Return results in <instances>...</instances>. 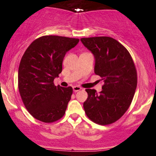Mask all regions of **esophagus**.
<instances>
[{"mask_svg": "<svg viewBox=\"0 0 156 156\" xmlns=\"http://www.w3.org/2000/svg\"><path fill=\"white\" fill-rule=\"evenodd\" d=\"M80 90H81V87H79V86H74V87H73V91H74L75 92H78V91H80Z\"/></svg>", "mask_w": 156, "mask_h": 156, "instance_id": "1", "label": "esophagus"}]
</instances>
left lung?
Listing matches in <instances>:
<instances>
[{
	"mask_svg": "<svg viewBox=\"0 0 156 156\" xmlns=\"http://www.w3.org/2000/svg\"><path fill=\"white\" fill-rule=\"evenodd\" d=\"M81 43L95 57V75L104 81L99 94L87 88L83 103L87 116L100 125L110 124L123 116L130 106L137 88V71L128 50L108 36L81 38Z\"/></svg>",
	"mask_w": 156,
	"mask_h": 156,
	"instance_id": "8db88e82",
	"label": "left lung"
}]
</instances>
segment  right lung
<instances>
[{
  "label": "right lung",
  "instance_id": "right-lung-1",
  "mask_svg": "<svg viewBox=\"0 0 156 156\" xmlns=\"http://www.w3.org/2000/svg\"><path fill=\"white\" fill-rule=\"evenodd\" d=\"M78 42L75 38L41 36L24 53L19 68V90L24 105L34 118L53 123L65 113L73 89L55 86L54 80L62 71L66 53Z\"/></svg>",
  "mask_w": 156,
  "mask_h": 156
}]
</instances>
